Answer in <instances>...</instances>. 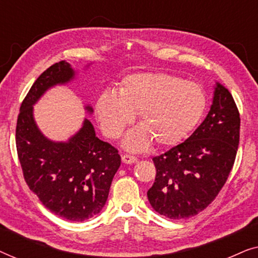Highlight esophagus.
<instances>
[{
  "mask_svg": "<svg viewBox=\"0 0 258 258\" xmlns=\"http://www.w3.org/2000/svg\"><path fill=\"white\" fill-rule=\"evenodd\" d=\"M122 162L125 164H133V163H136L137 158L135 156H132V155L125 154L122 156Z\"/></svg>",
  "mask_w": 258,
  "mask_h": 258,
  "instance_id": "obj_1",
  "label": "esophagus"
}]
</instances>
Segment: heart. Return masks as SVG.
<instances>
[{"instance_id":"1","label":"heart","mask_w":258,"mask_h":258,"mask_svg":"<svg viewBox=\"0 0 258 258\" xmlns=\"http://www.w3.org/2000/svg\"><path fill=\"white\" fill-rule=\"evenodd\" d=\"M96 115L102 132L118 139L139 112L142 125L124 140L126 149L143 150L151 141L160 147L182 142L207 109L200 84L167 73H139L123 79L118 93L105 90L97 97Z\"/></svg>"}]
</instances>
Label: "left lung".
<instances>
[{"mask_svg":"<svg viewBox=\"0 0 258 258\" xmlns=\"http://www.w3.org/2000/svg\"><path fill=\"white\" fill-rule=\"evenodd\" d=\"M241 117L227 88L216 84L210 111L184 142L153 158L156 177L147 195L171 220L195 216L227 182L239 143Z\"/></svg>","mask_w":258,"mask_h":258,"instance_id":"8db88e82","label":"left lung"}]
</instances>
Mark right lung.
Returning a JSON list of instances; mask_svg holds the SVG:
<instances>
[{"label": "right lung", "mask_w": 258, "mask_h": 258, "mask_svg": "<svg viewBox=\"0 0 258 258\" xmlns=\"http://www.w3.org/2000/svg\"><path fill=\"white\" fill-rule=\"evenodd\" d=\"M74 75L69 63L62 61L35 81L17 116L16 149L24 181L42 204L59 217L82 222L97 215L107 202L121 165L118 150L97 139L88 119L68 142H52L42 135L33 117V104L44 91L69 82Z\"/></svg>", "instance_id": "1"}]
</instances>
